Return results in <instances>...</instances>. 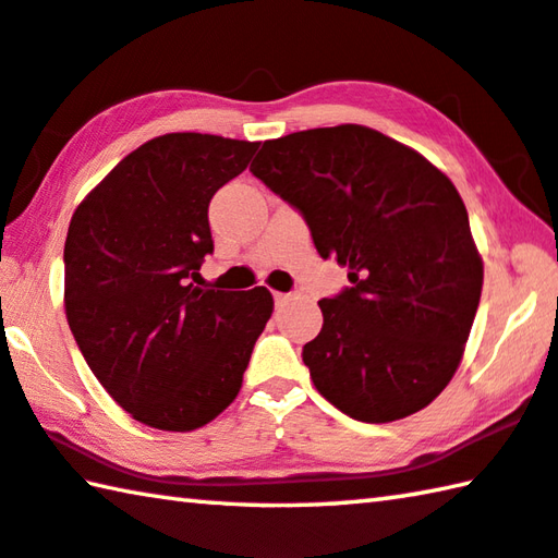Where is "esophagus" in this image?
<instances>
[{"mask_svg": "<svg viewBox=\"0 0 558 558\" xmlns=\"http://www.w3.org/2000/svg\"><path fill=\"white\" fill-rule=\"evenodd\" d=\"M292 295L290 292H272V300H276V305H286Z\"/></svg>", "mask_w": 558, "mask_h": 558, "instance_id": "34e87169", "label": "esophagus"}]
</instances>
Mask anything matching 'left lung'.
I'll use <instances>...</instances> for the list:
<instances>
[{"mask_svg":"<svg viewBox=\"0 0 558 558\" xmlns=\"http://www.w3.org/2000/svg\"><path fill=\"white\" fill-rule=\"evenodd\" d=\"M251 173L300 211L322 258L349 268L302 347L314 388L371 424L427 408L459 368L483 288L453 182L359 124L266 141Z\"/></svg>","mask_w":558,"mask_h":558,"instance_id":"left-lung-1","label":"left lung"}]
</instances>
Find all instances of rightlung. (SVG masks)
Masks as SVG:
<instances>
[{
    "mask_svg": "<svg viewBox=\"0 0 558 558\" xmlns=\"http://www.w3.org/2000/svg\"><path fill=\"white\" fill-rule=\"evenodd\" d=\"M258 144L166 134L129 154L68 227L65 314L89 371L131 417L192 432L239 395L272 314L266 288L202 290L209 199Z\"/></svg>",
    "mask_w": 558,
    "mask_h": 558,
    "instance_id": "add662e5",
    "label": "right lung"
}]
</instances>
